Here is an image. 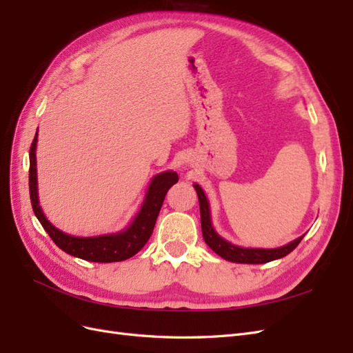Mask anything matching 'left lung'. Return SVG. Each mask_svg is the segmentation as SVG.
<instances>
[{
  "mask_svg": "<svg viewBox=\"0 0 353 353\" xmlns=\"http://www.w3.org/2000/svg\"><path fill=\"white\" fill-rule=\"evenodd\" d=\"M194 188L199 196V205H200V219H201V232L203 239H205L206 244L209 248L219 254L221 258L230 262H237V263H266L275 259L284 258L285 254L293 252L297 244L302 241L305 236H301L299 239L293 240L283 248L276 249H245L239 248L236 244H231L230 241L223 240L219 234L213 230L212 221H210V209H209V201L205 196V191L201 190L199 184H194Z\"/></svg>",
  "mask_w": 353,
  "mask_h": 353,
  "instance_id": "obj_1",
  "label": "left lung"
}]
</instances>
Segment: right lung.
<instances>
[{
  "instance_id": "add662e5",
  "label": "right lung",
  "mask_w": 353,
  "mask_h": 353,
  "mask_svg": "<svg viewBox=\"0 0 353 353\" xmlns=\"http://www.w3.org/2000/svg\"><path fill=\"white\" fill-rule=\"evenodd\" d=\"M37 141L38 132L35 134L29 150V194L32 209L35 216L41 222V225L48 232L51 240L59 248L74 258H81L90 262H121L132 258L134 254L140 252L144 244L150 239L156 225V219L163 205L168 190L178 183V175L172 170H166L156 175L150 187L147 190L143 206L137 216L131 222V225L121 232L105 234V236L97 237H74L60 231L46 218L44 212L39 206L38 199V179H37Z\"/></svg>"
}]
</instances>
